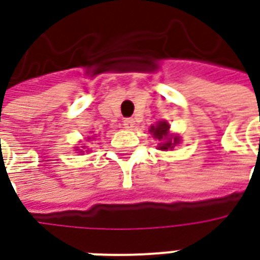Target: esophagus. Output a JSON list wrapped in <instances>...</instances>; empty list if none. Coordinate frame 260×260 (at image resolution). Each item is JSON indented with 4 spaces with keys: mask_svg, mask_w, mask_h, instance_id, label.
Returning <instances> with one entry per match:
<instances>
[{
    "mask_svg": "<svg viewBox=\"0 0 260 260\" xmlns=\"http://www.w3.org/2000/svg\"><path fill=\"white\" fill-rule=\"evenodd\" d=\"M135 126V121L132 118H125L124 119V128H126V129H132Z\"/></svg>",
    "mask_w": 260,
    "mask_h": 260,
    "instance_id": "obj_1",
    "label": "esophagus"
}]
</instances>
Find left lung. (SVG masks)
Wrapping results in <instances>:
<instances>
[{
    "instance_id": "8db88e82",
    "label": "left lung",
    "mask_w": 260,
    "mask_h": 260,
    "mask_svg": "<svg viewBox=\"0 0 260 260\" xmlns=\"http://www.w3.org/2000/svg\"><path fill=\"white\" fill-rule=\"evenodd\" d=\"M150 134L154 139H158V150H171L180 143V136L170 135V125L167 121H158L150 126Z\"/></svg>"
}]
</instances>
